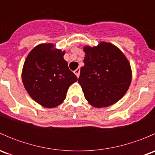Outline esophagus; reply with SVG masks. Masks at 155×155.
<instances>
[{
	"mask_svg": "<svg viewBox=\"0 0 155 155\" xmlns=\"http://www.w3.org/2000/svg\"><path fill=\"white\" fill-rule=\"evenodd\" d=\"M74 73H75V75H76V76H77V77H79V73H80V69H79V68L76 69V70L74 71Z\"/></svg>",
	"mask_w": 155,
	"mask_h": 155,
	"instance_id": "obj_1",
	"label": "esophagus"
}]
</instances>
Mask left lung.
Here are the masks:
<instances>
[{
  "label": "left lung",
  "instance_id": "1",
  "mask_svg": "<svg viewBox=\"0 0 155 155\" xmlns=\"http://www.w3.org/2000/svg\"><path fill=\"white\" fill-rule=\"evenodd\" d=\"M84 63L78 82L90 105L107 107L118 102L127 91L132 70L129 61L117 46L101 42L96 46H85Z\"/></svg>",
  "mask_w": 155,
  "mask_h": 155
}]
</instances>
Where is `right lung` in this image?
Wrapping results in <instances>:
<instances>
[{
	"label": "right lung",
	"instance_id": "right-lung-1",
	"mask_svg": "<svg viewBox=\"0 0 155 155\" xmlns=\"http://www.w3.org/2000/svg\"><path fill=\"white\" fill-rule=\"evenodd\" d=\"M65 51L53 43H41L28 54L21 71V80L28 94L46 108L64 102L70 85L77 81L64 59Z\"/></svg>",
	"mask_w": 155,
	"mask_h": 155
}]
</instances>
